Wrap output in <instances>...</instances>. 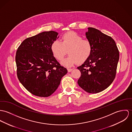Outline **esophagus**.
<instances>
[{
	"instance_id": "esophagus-1",
	"label": "esophagus",
	"mask_w": 132,
	"mask_h": 132,
	"mask_svg": "<svg viewBox=\"0 0 132 132\" xmlns=\"http://www.w3.org/2000/svg\"><path fill=\"white\" fill-rule=\"evenodd\" d=\"M67 70H68V72H71L72 70V69H71V68H68Z\"/></svg>"
}]
</instances>
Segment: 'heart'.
Listing matches in <instances>:
<instances>
[{
	"instance_id": "b5f03b06",
	"label": "heart",
	"mask_w": 132,
	"mask_h": 132,
	"mask_svg": "<svg viewBox=\"0 0 132 132\" xmlns=\"http://www.w3.org/2000/svg\"><path fill=\"white\" fill-rule=\"evenodd\" d=\"M62 42L54 41L51 46L53 56L59 61L63 60L67 54L69 56L62 64L68 67H71L77 62L82 63L90 56L93 47L90 41L82 37L74 31H69L62 36Z\"/></svg>"
}]
</instances>
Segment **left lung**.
Listing matches in <instances>:
<instances>
[{
	"instance_id": "1",
	"label": "left lung",
	"mask_w": 132,
	"mask_h": 132,
	"mask_svg": "<svg viewBox=\"0 0 132 132\" xmlns=\"http://www.w3.org/2000/svg\"><path fill=\"white\" fill-rule=\"evenodd\" d=\"M86 35L93 50L89 57L77 67L81 72L77 83L86 92L95 94L107 88L114 80L119 51L113 39L99 30L89 27Z\"/></svg>"
}]
</instances>
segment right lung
Listing matches in <instances>:
<instances>
[{"mask_svg": "<svg viewBox=\"0 0 132 132\" xmlns=\"http://www.w3.org/2000/svg\"><path fill=\"white\" fill-rule=\"evenodd\" d=\"M59 38L54 31H45L25 39L15 55L16 73L20 82L32 94L47 97L58 88L67 73L53 56L51 46Z\"/></svg>", "mask_w": 132, "mask_h": 132, "instance_id": "obj_1", "label": "right lung"}]
</instances>
